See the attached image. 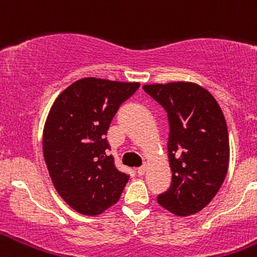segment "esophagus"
I'll return each instance as SVG.
<instances>
[{"instance_id":"34e87169","label":"esophagus","mask_w":257,"mask_h":257,"mask_svg":"<svg viewBox=\"0 0 257 257\" xmlns=\"http://www.w3.org/2000/svg\"><path fill=\"white\" fill-rule=\"evenodd\" d=\"M147 169H148V165H147V163H144V165L140 166L139 169H138V174H139L140 176H142V175L145 174V171H147Z\"/></svg>"}]
</instances>
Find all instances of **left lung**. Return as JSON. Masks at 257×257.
Segmentation results:
<instances>
[{
	"label": "left lung",
	"instance_id": "8db88e82",
	"mask_svg": "<svg viewBox=\"0 0 257 257\" xmlns=\"http://www.w3.org/2000/svg\"><path fill=\"white\" fill-rule=\"evenodd\" d=\"M169 117L167 151L172 183L157 201L178 216L205 208L224 183L229 166L225 118L215 97L192 82L144 85Z\"/></svg>",
	"mask_w": 257,
	"mask_h": 257
}]
</instances>
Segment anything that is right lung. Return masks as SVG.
<instances>
[{"mask_svg": "<svg viewBox=\"0 0 257 257\" xmlns=\"http://www.w3.org/2000/svg\"><path fill=\"white\" fill-rule=\"evenodd\" d=\"M138 82L87 77L68 86L47 115L42 149L59 196L77 212L95 216L117 203L128 175L108 156L105 135Z\"/></svg>", "mask_w": 257, "mask_h": 257, "instance_id": "obj_1", "label": "right lung"}]
</instances>
